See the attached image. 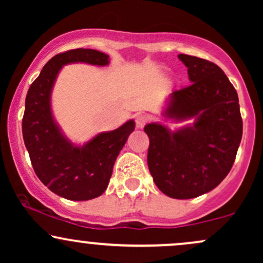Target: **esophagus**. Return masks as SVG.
I'll list each match as a JSON object with an SVG mask.
<instances>
[{
  "instance_id": "esophagus-1",
  "label": "esophagus",
  "mask_w": 263,
  "mask_h": 263,
  "mask_svg": "<svg viewBox=\"0 0 263 263\" xmlns=\"http://www.w3.org/2000/svg\"><path fill=\"white\" fill-rule=\"evenodd\" d=\"M135 121H136V126H137L138 128H142L144 125H146L147 121H148V116L143 114H138L136 115Z\"/></svg>"
}]
</instances>
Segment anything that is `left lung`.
<instances>
[{
    "instance_id": "1",
    "label": "left lung",
    "mask_w": 263,
    "mask_h": 263,
    "mask_svg": "<svg viewBox=\"0 0 263 263\" xmlns=\"http://www.w3.org/2000/svg\"><path fill=\"white\" fill-rule=\"evenodd\" d=\"M178 58L192 84L171 93L163 116L194 122L174 131L158 122L144 126L147 163L162 193L192 199L216 188L229 174L242 137V119L236 90L218 65L186 54Z\"/></svg>"
}]
</instances>
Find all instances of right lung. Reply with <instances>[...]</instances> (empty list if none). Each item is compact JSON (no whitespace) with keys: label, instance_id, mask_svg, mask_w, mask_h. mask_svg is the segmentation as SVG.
Returning a JSON list of instances; mask_svg holds the SVG:
<instances>
[{"label":"right lung","instance_id":"obj_1","mask_svg":"<svg viewBox=\"0 0 263 263\" xmlns=\"http://www.w3.org/2000/svg\"><path fill=\"white\" fill-rule=\"evenodd\" d=\"M71 63L105 66L110 59L107 54L84 48L53 57L27 92L22 132L39 180L59 197L83 201L106 190L115 161L135 129V121L98 134L83 146L66 138L54 120L50 98L60 69Z\"/></svg>","mask_w":263,"mask_h":263}]
</instances>
